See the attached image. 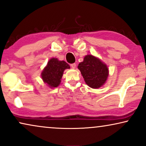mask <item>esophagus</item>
<instances>
[{
	"label": "esophagus",
	"instance_id": "esophagus-1",
	"mask_svg": "<svg viewBox=\"0 0 146 146\" xmlns=\"http://www.w3.org/2000/svg\"><path fill=\"white\" fill-rule=\"evenodd\" d=\"M71 67H72L73 69H75L76 64H75V63H72V64H71Z\"/></svg>",
	"mask_w": 146,
	"mask_h": 146
}]
</instances>
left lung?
<instances>
[{"mask_svg":"<svg viewBox=\"0 0 146 146\" xmlns=\"http://www.w3.org/2000/svg\"><path fill=\"white\" fill-rule=\"evenodd\" d=\"M86 84L93 89H98L106 83L108 76V69L105 63L97 57L87 55L83 61L78 65Z\"/></svg>","mask_w":146,"mask_h":146,"instance_id":"1","label":"left lung"}]
</instances>
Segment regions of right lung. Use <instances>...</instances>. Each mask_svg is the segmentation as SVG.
<instances>
[{"label":"right lung","instance_id":"obj_1","mask_svg":"<svg viewBox=\"0 0 146 146\" xmlns=\"http://www.w3.org/2000/svg\"><path fill=\"white\" fill-rule=\"evenodd\" d=\"M69 68L70 66L65 61H59L57 58H52L42 71L41 77L49 87H57L60 84L63 71Z\"/></svg>","mask_w":146,"mask_h":146}]
</instances>
